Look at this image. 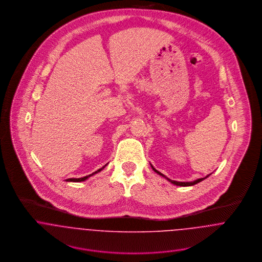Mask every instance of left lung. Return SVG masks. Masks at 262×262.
Segmentation results:
<instances>
[{
    "mask_svg": "<svg viewBox=\"0 0 262 262\" xmlns=\"http://www.w3.org/2000/svg\"><path fill=\"white\" fill-rule=\"evenodd\" d=\"M151 167H152V169H153L156 173H158L159 176H161V177L165 178L169 183H171V184H173V185H176V186H180V187H190V186H193V185H195V184H198V183H200V182L204 181V180H205V179H207L208 177H210V174H208L207 177L202 178V179H198V180H195V181H193V182H176V181H172V180H169L168 178H166V177H165L164 174H162L160 171L156 170L152 165H151Z\"/></svg>",
    "mask_w": 262,
    "mask_h": 262,
    "instance_id": "1",
    "label": "left lung"
}]
</instances>
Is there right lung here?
Returning a JSON list of instances; mask_svg holds the SVG:
<instances>
[{"instance_id":"right-lung-1","label":"right lung","mask_w":262,"mask_h":262,"mask_svg":"<svg viewBox=\"0 0 262 262\" xmlns=\"http://www.w3.org/2000/svg\"><path fill=\"white\" fill-rule=\"evenodd\" d=\"M106 165H107V164H106ZM106 165H104L103 167H101V168H100V169H98L97 171L93 172L92 174H89V176H86V177H83V178H80V179H68V180H67V182H75V183H78V182H83V181L88 180L90 177H92V176H94V174H96V173L100 172L101 170H103V169L105 168V166H106Z\"/></svg>"}]
</instances>
